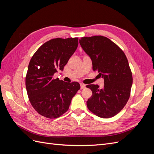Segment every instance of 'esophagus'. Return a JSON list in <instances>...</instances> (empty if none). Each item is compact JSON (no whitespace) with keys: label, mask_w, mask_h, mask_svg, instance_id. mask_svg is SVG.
I'll use <instances>...</instances> for the list:
<instances>
[{"label":"esophagus","mask_w":154,"mask_h":154,"mask_svg":"<svg viewBox=\"0 0 154 154\" xmlns=\"http://www.w3.org/2000/svg\"><path fill=\"white\" fill-rule=\"evenodd\" d=\"M85 85L83 84V83H80V88L81 89H83V88H85Z\"/></svg>","instance_id":"obj_1"}]
</instances>
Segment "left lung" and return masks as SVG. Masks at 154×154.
Returning <instances> with one entry per match:
<instances>
[{"label":"left lung","mask_w":154,"mask_h":154,"mask_svg":"<svg viewBox=\"0 0 154 154\" xmlns=\"http://www.w3.org/2000/svg\"><path fill=\"white\" fill-rule=\"evenodd\" d=\"M80 44L90 56L93 71L104 78V87L87 85L92 95L87 101L91 112L110 118L122 110L130 96L132 73L125 54L118 45L103 36L82 37Z\"/></svg>","instance_id":"1"}]
</instances>
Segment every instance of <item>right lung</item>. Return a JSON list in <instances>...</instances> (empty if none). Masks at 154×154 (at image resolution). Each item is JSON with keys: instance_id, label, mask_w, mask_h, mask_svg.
I'll return each instance as SVG.
<instances>
[{"instance_id": "add662e5", "label": "right lung", "mask_w": 154, "mask_h": 154, "mask_svg": "<svg viewBox=\"0 0 154 154\" xmlns=\"http://www.w3.org/2000/svg\"><path fill=\"white\" fill-rule=\"evenodd\" d=\"M78 38H53L32 56L26 76V87L31 105L41 116L54 119L66 113L72 97L80 88L79 83L65 82L53 77L77 49Z\"/></svg>"}]
</instances>
